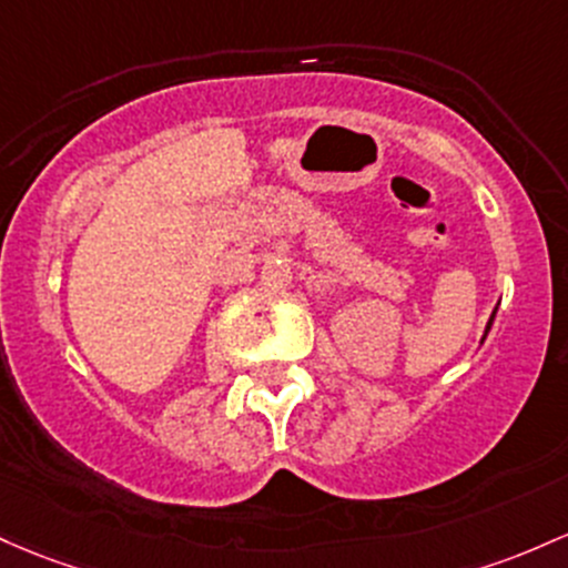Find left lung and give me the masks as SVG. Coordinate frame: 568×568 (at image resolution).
I'll use <instances>...</instances> for the list:
<instances>
[{"label":"left lung","mask_w":568,"mask_h":568,"mask_svg":"<svg viewBox=\"0 0 568 568\" xmlns=\"http://www.w3.org/2000/svg\"><path fill=\"white\" fill-rule=\"evenodd\" d=\"M494 317H496V310H494V315H490V321H488V326H485V334H488V332H490V323H494ZM483 339H485V336H483Z\"/></svg>","instance_id":"1"}]
</instances>
